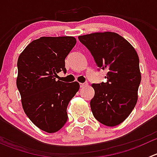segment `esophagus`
I'll return each mask as SVG.
<instances>
[{"label":"esophagus","mask_w":157,"mask_h":157,"mask_svg":"<svg viewBox=\"0 0 157 157\" xmlns=\"http://www.w3.org/2000/svg\"><path fill=\"white\" fill-rule=\"evenodd\" d=\"M88 85L87 83H80V87H84V86H86Z\"/></svg>","instance_id":"esophagus-1"}]
</instances>
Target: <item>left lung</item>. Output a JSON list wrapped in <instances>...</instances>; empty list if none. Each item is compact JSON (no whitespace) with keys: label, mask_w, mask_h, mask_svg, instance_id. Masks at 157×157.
Masks as SVG:
<instances>
[{"label":"left lung","mask_w":157,"mask_h":157,"mask_svg":"<svg viewBox=\"0 0 157 157\" xmlns=\"http://www.w3.org/2000/svg\"><path fill=\"white\" fill-rule=\"evenodd\" d=\"M78 39L91 52L98 67L108 71L105 83L92 85L95 90L90 101L92 112L105 125H118L129 116L137 101L141 74L137 52L122 36L112 32Z\"/></svg>","instance_id":"1"}]
</instances>
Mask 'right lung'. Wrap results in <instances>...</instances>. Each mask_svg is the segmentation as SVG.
Returning a JSON list of instances; mask_svg holds the SVG:
<instances>
[{"instance_id":"add662e5","label":"right lung","mask_w":157,"mask_h":157,"mask_svg":"<svg viewBox=\"0 0 157 157\" xmlns=\"http://www.w3.org/2000/svg\"><path fill=\"white\" fill-rule=\"evenodd\" d=\"M73 36L41 37L33 40L17 61V86L23 109L42 131L55 133L67 121V108L80 89L77 82L55 80L65 68L66 57L76 45Z\"/></svg>"}]
</instances>
